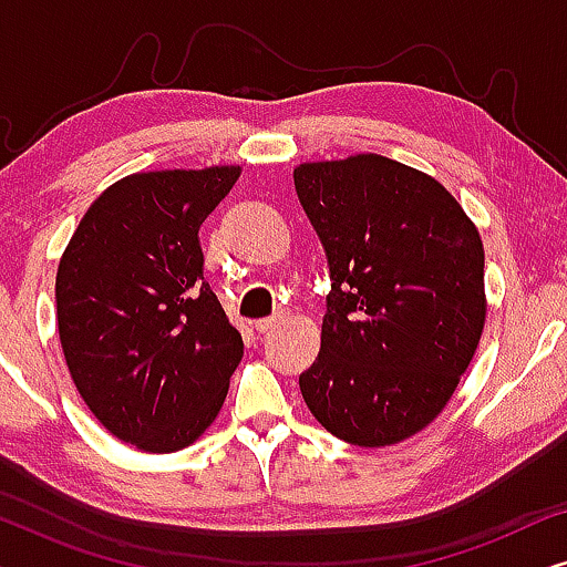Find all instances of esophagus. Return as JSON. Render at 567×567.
I'll use <instances>...</instances> for the list:
<instances>
[{"label": "esophagus", "instance_id": "34e87169", "mask_svg": "<svg viewBox=\"0 0 567 567\" xmlns=\"http://www.w3.org/2000/svg\"><path fill=\"white\" fill-rule=\"evenodd\" d=\"M284 322V315H274V317H262V320H255V330L258 332H268L274 330L276 324Z\"/></svg>", "mask_w": 567, "mask_h": 567}]
</instances>
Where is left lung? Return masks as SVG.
<instances>
[{
	"label": "left lung",
	"instance_id": "8db88e82",
	"mask_svg": "<svg viewBox=\"0 0 567 567\" xmlns=\"http://www.w3.org/2000/svg\"><path fill=\"white\" fill-rule=\"evenodd\" d=\"M293 185L332 281L301 398L348 444H400L444 410L477 351L483 239L444 185L379 154L305 162Z\"/></svg>",
	"mask_w": 567,
	"mask_h": 567
}]
</instances>
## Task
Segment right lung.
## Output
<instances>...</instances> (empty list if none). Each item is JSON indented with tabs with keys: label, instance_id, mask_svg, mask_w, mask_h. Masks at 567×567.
Wrapping results in <instances>:
<instances>
[{
	"label": "right lung",
	"instance_id": "obj_1",
	"mask_svg": "<svg viewBox=\"0 0 567 567\" xmlns=\"http://www.w3.org/2000/svg\"><path fill=\"white\" fill-rule=\"evenodd\" d=\"M237 177V165L123 177L61 255L56 320L69 374L92 415L142 452L190 446L243 361V336L204 278L198 239Z\"/></svg>",
	"mask_w": 567,
	"mask_h": 567
}]
</instances>
